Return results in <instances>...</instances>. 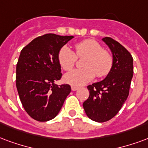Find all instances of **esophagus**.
<instances>
[{
  "label": "esophagus",
  "instance_id": "34e87169",
  "mask_svg": "<svg viewBox=\"0 0 148 148\" xmlns=\"http://www.w3.org/2000/svg\"><path fill=\"white\" fill-rule=\"evenodd\" d=\"M78 87H76V86H71V89H72V91H76L78 89Z\"/></svg>",
  "mask_w": 148,
  "mask_h": 148
}]
</instances>
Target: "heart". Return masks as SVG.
Returning a JSON list of instances; mask_svg holds the SVG:
<instances>
[{
    "label": "heart",
    "mask_w": 148,
    "mask_h": 148,
    "mask_svg": "<svg viewBox=\"0 0 148 148\" xmlns=\"http://www.w3.org/2000/svg\"><path fill=\"white\" fill-rule=\"evenodd\" d=\"M77 57H85L84 68L76 69L64 75V82L74 86H82L93 79L106 77L113 66V56L103 49L96 40L87 39L75 45V53L68 46H63L58 52V61L64 71H69L77 62Z\"/></svg>",
    "instance_id": "obj_1"
}]
</instances>
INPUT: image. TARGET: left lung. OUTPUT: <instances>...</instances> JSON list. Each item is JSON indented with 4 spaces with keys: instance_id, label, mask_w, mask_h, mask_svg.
<instances>
[{
    "instance_id": "left-lung-1",
    "label": "left lung",
    "mask_w": 148,
    "mask_h": 148,
    "mask_svg": "<svg viewBox=\"0 0 148 148\" xmlns=\"http://www.w3.org/2000/svg\"><path fill=\"white\" fill-rule=\"evenodd\" d=\"M102 40L112 52L113 66L103 81L87 87L89 96L83 103L87 116L97 122L109 121L119 113L129 96L133 75V60L129 51L111 38Z\"/></svg>"
}]
</instances>
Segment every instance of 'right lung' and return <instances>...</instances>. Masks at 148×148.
Segmentation results:
<instances>
[{"label":"right lung","instance_id":"add662e5","mask_svg":"<svg viewBox=\"0 0 148 148\" xmlns=\"http://www.w3.org/2000/svg\"><path fill=\"white\" fill-rule=\"evenodd\" d=\"M73 38L47 34L22 49L16 65V88L24 109L34 120L54 119L71 92L70 85L55 82L62 77L58 52Z\"/></svg>","mask_w":148,"mask_h":148}]
</instances>
